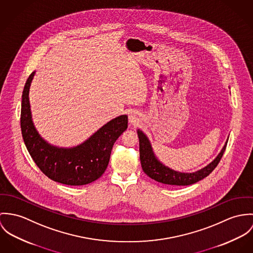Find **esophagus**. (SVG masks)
Returning a JSON list of instances; mask_svg holds the SVG:
<instances>
[{"label":"esophagus","mask_w":253,"mask_h":253,"mask_svg":"<svg viewBox=\"0 0 253 253\" xmlns=\"http://www.w3.org/2000/svg\"><path fill=\"white\" fill-rule=\"evenodd\" d=\"M140 122V115L136 112H131L129 113V123L131 125H136Z\"/></svg>","instance_id":"1"}]
</instances>
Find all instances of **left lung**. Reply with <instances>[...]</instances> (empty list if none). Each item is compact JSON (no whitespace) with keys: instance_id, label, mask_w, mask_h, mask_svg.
<instances>
[{"instance_id":"left-lung-1","label":"left lung","mask_w":253,"mask_h":253,"mask_svg":"<svg viewBox=\"0 0 253 253\" xmlns=\"http://www.w3.org/2000/svg\"><path fill=\"white\" fill-rule=\"evenodd\" d=\"M140 140V159L142 170L152 179L169 185H190L208 176L219 163L228 142L226 140L221 151L218 155L206 167L194 172H181L165 166L156 157L153 152L151 143L146 135L140 130H137Z\"/></svg>"}]
</instances>
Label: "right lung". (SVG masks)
<instances>
[{
	"label": "right lung",
	"mask_w": 253,
	"mask_h": 253,
	"mask_svg": "<svg viewBox=\"0 0 253 253\" xmlns=\"http://www.w3.org/2000/svg\"><path fill=\"white\" fill-rule=\"evenodd\" d=\"M36 72L25 84L21 103V132L36 165L50 179L67 185H84L98 179L109 165L115 140L127 129L128 116L119 115L74 147H59L43 140L31 113L29 91Z\"/></svg>",
	"instance_id": "add662e5"
}]
</instances>
